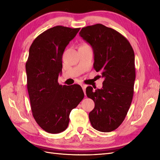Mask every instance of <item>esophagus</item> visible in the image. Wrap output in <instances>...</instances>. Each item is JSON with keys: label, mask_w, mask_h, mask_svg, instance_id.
<instances>
[{"label": "esophagus", "mask_w": 160, "mask_h": 160, "mask_svg": "<svg viewBox=\"0 0 160 160\" xmlns=\"http://www.w3.org/2000/svg\"><path fill=\"white\" fill-rule=\"evenodd\" d=\"M81 87H82V89L84 91V95H86L85 93V89H86V87H87V85L86 84H81Z\"/></svg>", "instance_id": "esophagus-1"}]
</instances>
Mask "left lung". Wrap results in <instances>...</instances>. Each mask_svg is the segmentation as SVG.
<instances>
[{"label": "left lung", "mask_w": 160, "mask_h": 160, "mask_svg": "<svg viewBox=\"0 0 160 160\" xmlns=\"http://www.w3.org/2000/svg\"><path fill=\"white\" fill-rule=\"evenodd\" d=\"M79 34L92 47L93 68L104 78L101 89H86L95 103L89 115L91 124L97 131H113L124 121L133 96V49L124 36L102 24L83 28Z\"/></svg>", "instance_id": "8db88e82"}]
</instances>
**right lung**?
<instances>
[{"instance_id":"1","label":"right lung","mask_w":160,"mask_h":160,"mask_svg":"<svg viewBox=\"0 0 160 160\" xmlns=\"http://www.w3.org/2000/svg\"><path fill=\"white\" fill-rule=\"evenodd\" d=\"M80 28L56 26L33 40L25 64L32 115L44 131L59 133L67 128L69 114L84 98L78 84L60 85L62 54Z\"/></svg>"}]
</instances>
